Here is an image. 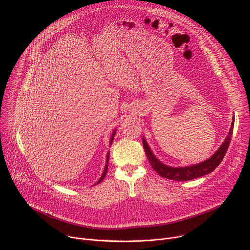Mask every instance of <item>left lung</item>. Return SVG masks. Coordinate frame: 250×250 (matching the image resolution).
Masks as SVG:
<instances>
[{"label":"left lung","instance_id":"obj_1","mask_svg":"<svg viewBox=\"0 0 250 250\" xmlns=\"http://www.w3.org/2000/svg\"><path fill=\"white\" fill-rule=\"evenodd\" d=\"M233 125L234 123L232 122L228 136L226 137L225 141L223 142L220 148L215 153H213L207 160L202 161L198 164L190 165V166L172 167V166L165 165L154 155V153L150 149L145 137H142V144H144L145 151L150 165L158 173V175H160L163 178H167V179H170V180L189 181V180L195 179V178H199L212 172L219 166V164L224 159L227 153V150L229 146V142L231 140V134L233 131Z\"/></svg>","mask_w":250,"mask_h":250}]
</instances>
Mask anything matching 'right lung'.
Wrapping results in <instances>:
<instances>
[{"label":"right lung","mask_w":250,"mask_h":250,"mask_svg":"<svg viewBox=\"0 0 250 250\" xmlns=\"http://www.w3.org/2000/svg\"><path fill=\"white\" fill-rule=\"evenodd\" d=\"M116 128L114 129V131H113V133H112V136H111V139H110V146H112V144H113V140H114V137H115V135H116ZM109 158H110V152L108 151V153H106V159H105V165H104V171H103V174H102V176L100 177V179L97 181V183H95V185H97V184H99L100 182H102L103 180H104V178L105 177V175H106V171H108V165H109Z\"/></svg>","instance_id":"right-lung-1"}]
</instances>
